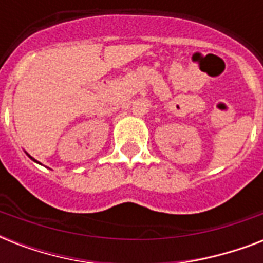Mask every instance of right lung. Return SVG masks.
<instances>
[{
    "label": "right lung",
    "mask_w": 263,
    "mask_h": 263,
    "mask_svg": "<svg viewBox=\"0 0 263 263\" xmlns=\"http://www.w3.org/2000/svg\"><path fill=\"white\" fill-rule=\"evenodd\" d=\"M34 161H35V160H34Z\"/></svg>",
    "instance_id": "1"
}]
</instances>
